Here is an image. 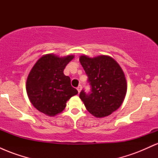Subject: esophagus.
<instances>
[{
    "label": "esophagus",
    "mask_w": 158,
    "mask_h": 158,
    "mask_svg": "<svg viewBox=\"0 0 158 158\" xmlns=\"http://www.w3.org/2000/svg\"><path fill=\"white\" fill-rule=\"evenodd\" d=\"M77 90H78V92H79H79H80V91H81V85H79V86L77 87Z\"/></svg>",
    "instance_id": "obj_1"
}]
</instances>
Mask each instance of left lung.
<instances>
[{
    "mask_svg": "<svg viewBox=\"0 0 158 158\" xmlns=\"http://www.w3.org/2000/svg\"><path fill=\"white\" fill-rule=\"evenodd\" d=\"M79 61L90 86L89 93L81 90L79 97L86 109L95 117L110 115L120 107L126 97L127 84L123 70L108 56L93 59L81 56Z\"/></svg>",
    "mask_w": 158,
    "mask_h": 158,
    "instance_id": "8db88e82",
    "label": "left lung"
}]
</instances>
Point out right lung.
Here are the masks:
<instances>
[{
    "instance_id": "right-lung-1",
    "label": "right lung",
    "mask_w": 158,
    "mask_h": 158,
    "mask_svg": "<svg viewBox=\"0 0 158 158\" xmlns=\"http://www.w3.org/2000/svg\"><path fill=\"white\" fill-rule=\"evenodd\" d=\"M73 56L59 58L48 54L40 58L30 72L27 80V93L37 110L48 116L61 113L66 102L77 90L70 84V78L63 71Z\"/></svg>"
}]
</instances>
